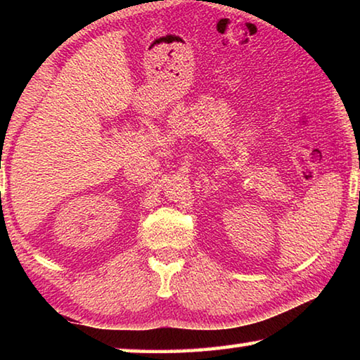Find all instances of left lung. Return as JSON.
<instances>
[{"label":"left lung","mask_w":360,"mask_h":360,"mask_svg":"<svg viewBox=\"0 0 360 360\" xmlns=\"http://www.w3.org/2000/svg\"><path fill=\"white\" fill-rule=\"evenodd\" d=\"M359 197H360V192H359Z\"/></svg>","instance_id":"8db88e82"}]
</instances>
